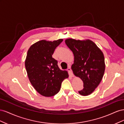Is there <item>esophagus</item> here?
<instances>
[{
    "mask_svg": "<svg viewBox=\"0 0 124 124\" xmlns=\"http://www.w3.org/2000/svg\"><path fill=\"white\" fill-rule=\"evenodd\" d=\"M67 70L69 71V73L70 74V76L71 77H74V74H73V73L72 72V70H71V67H69V68L67 69Z\"/></svg>",
    "mask_w": 124,
    "mask_h": 124,
    "instance_id": "obj_1",
    "label": "esophagus"
}]
</instances>
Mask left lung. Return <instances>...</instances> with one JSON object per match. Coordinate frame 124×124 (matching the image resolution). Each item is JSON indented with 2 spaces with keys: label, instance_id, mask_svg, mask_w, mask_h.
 <instances>
[{
  "label": "left lung",
  "instance_id": "left-lung-1",
  "mask_svg": "<svg viewBox=\"0 0 124 124\" xmlns=\"http://www.w3.org/2000/svg\"><path fill=\"white\" fill-rule=\"evenodd\" d=\"M65 43L72 51L74 63L71 66L74 74L83 82V89L78 91L82 96L89 95L95 91L102 79L105 71L102 52L90 40L67 39Z\"/></svg>",
  "mask_w": 124,
  "mask_h": 124
}]
</instances>
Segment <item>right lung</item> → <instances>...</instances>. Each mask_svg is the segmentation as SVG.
I'll use <instances>...</instances> for the list:
<instances>
[{
    "mask_svg": "<svg viewBox=\"0 0 124 124\" xmlns=\"http://www.w3.org/2000/svg\"><path fill=\"white\" fill-rule=\"evenodd\" d=\"M62 41L41 40L32 44L27 52L25 65L29 80L37 92L45 97L57 94L62 82L69 77L67 71L60 69L57 61L52 57Z\"/></svg>",
    "mask_w": 124,
    "mask_h": 124,
    "instance_id": "right-lung-1",
    "label": "right lung"
}]
</instances>
